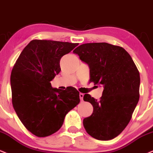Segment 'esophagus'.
Here are the masks:
<instances>
[{
  "instance_id": "34e87169",
  "label": "esophagus",
  "mask_w": 153,
  "mask_h": 153,
  "mask_svg": "<svg viewBox=\"0 0 153 153\" xmlns=\"http://www.w3.org/2000/svg\"><path fill=\"white\" fill-rule=\"evenodd\" d=\"M79 97H80V100H81V101H83V98H84V94H82V93H80V94H79Z\"/></svg>"
}]
</instances>
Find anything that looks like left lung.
Wrapping results in <instances>:
<instances>
[{"instance_id":"left-lung-1","label":"left lung","mask_w":153,"mask_h":153,"mask_svg":"<svg viewBox=\"0 0 153 153\" xmlns=\"http://www.w3.org/2000/svg\"><path fill=\"white\" fill-rule=\"evenodd\" d=\"M90 69L89 82L102 85L100 100L85 94L84 100L93 106L83 125L89 135L99 140L118 136L130 123L140 98V72L130 55L119 46L88 43L74 50Z\"/></svg>"}]
</instances>
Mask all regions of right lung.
Segmentation results:
<instances>
[{
    "label": "right lung",
    "instance_id": "add662e5",
    "mask_svg": "<svg viewBox=\"0 0 153 153\" xmlns=\"http://www.w3.org/2000/svg\"><path fill=\"white\" fill-rule=\"evenodd\" d=\"M79 44L33 40L23 48L10 76L12 104L19 120L34 135L47 137L62 126L66 114L79 103L72 87L52 88L60 72V60Z\"/></svg>",
    "mask_w": 153,
    "mask_h": 153
}]
</instances>
